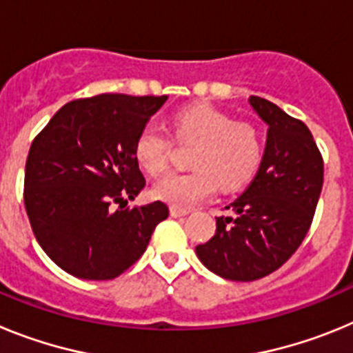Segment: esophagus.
I'll list each match as a JSON object with an SVG mask.
<instances>
[{
  "mask_svg": "<svg viewBox=\"0 0 353 353\" xmlns=\"http://www.w3.org/2000/svg\"><path fill=\"white\" fill-rule=\"evenodd\" d=\"M170 214L173 215V217H183V215L189 214V210H185V208H176V207H171L170 208Z\"/></svg>",
  "mask_w": 353,
  "mask_h": 353,
  "instance_id": "obj_1",
  "label": "esophagus"
}]
</instances>
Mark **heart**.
<instances>
[{
    "label": "heart",
    "instance_id": "heart-1",
    "mask_svg": "<svg viewBox=\"0 0 353 353\" xmlns=\"http://www.w3.org/2000/svg\"><path fill=\"white\" fill-rule=\"evenodd\" d=\"M174 136L196 143L192 173H168L154 185V196L171 207L191 208L214 192L215 182L223 189L244 185L256 173L261 161L258 130L235 121L210 105H191L173 118ZM170 141L164 134L146 125L134 143V157L150 174L166 168Z\"/></svg>",
    "mask_w": 353,
    "mask_h": 353
}]
</instances>
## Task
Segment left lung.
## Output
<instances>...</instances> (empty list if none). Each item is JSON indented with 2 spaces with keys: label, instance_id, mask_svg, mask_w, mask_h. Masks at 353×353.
Instances as JSON below:
<instances>
[{
  "label": "left lung",
  "instance_id": "left-lung-1",
  "mask_svg": "<svg viewBox=\"0 0 353 353\" xmlns=\"http://www.w3.org/2000/svg\"><path fill=\"white\" fill-rule=\"evenodd\" d=\"M267 130L260 170L215 219V235L196 245L210 272L230 281H254L297 251L313 221L323 185V161L310 129L272 102L249 97Z\"/></svg>",
  "mask_w": 353,
  "mask_h": 353
}]
</instances>
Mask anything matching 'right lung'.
Listing matches in <instances>:
<instances>
[{"label": "right lung", "instance_id": "right-lung-1", "mask_svg": "<svg viewBox=\"0 0 353 353\" xmlns=\"http://www.w3.org/2000/svg\"><path fill=\"white\" fill-rule=\"evenodd\" d=\"M166 101L120 93L72 101L31 143L24 205L40 248L65 272L120 276L170 215L162 201L127 207L146 183L134 143Z\"/></svg>", "mask_w": 353, "mask_h": 353}]
</instances>
